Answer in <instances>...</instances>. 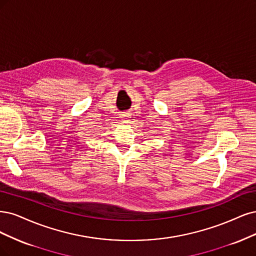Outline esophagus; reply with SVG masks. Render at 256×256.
<instances>
[{
    "label": "esophagus",
    "mask_w": 256,
    "mask_h": 256,
    "mask_svg": "<svg viewBox=\"0 0 256 256\" xmlns=\"http://www.w3.org/2000/svg\"><path fill=\"white\" fill-rule=\"evenodd\" d=\"M123 117H124V116H123ZM124 119H126V118H124Z\"/></svg>",
    "instance_id": "obj_1"
}]
</instances>
